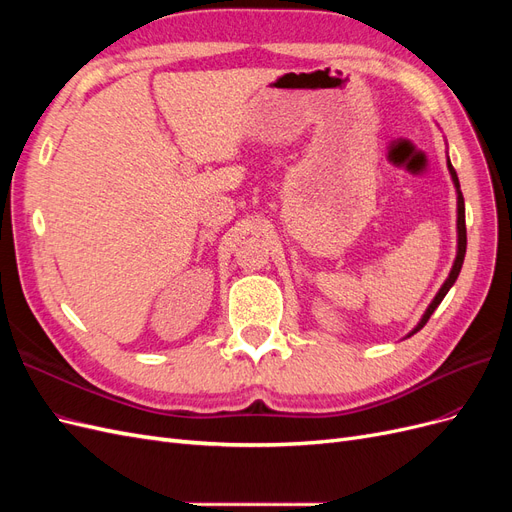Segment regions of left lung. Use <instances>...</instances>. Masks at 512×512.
Returning a JSON list of instances; mask_svg holds the SVG:
<instances>
[{
  "instance_id": "left-lung-1",
  "label": "left lung",
  "mask_w": 512,
  "mask_h": 512,
  "mask_svg": "<svg viewBox=\"0 0 512 512\" xmlns=\"http://www.w3.org/2000/svg\"><path fill=\"white\" fill-rule=\"evenodd\" d=\"M448 173H451L453 183H455V188H457V256H455V262H453V269H451V273H448V277H446V282L442 284V288L438 290L436 297H433V301L429 303L427 312L423 314L421 322L416 324L414 331H412L410 335H414L416 331H421V329L425 327V324H427L429 316H431L433 312H436V307L442 303V299L446 297V292L451 290V288H453V284L457 282L459 271H461V265H463V258H466V245H468V237H466V205H463V194H461V190H459V179H457V173H455V168H453L451 160H448ZM410 335H408V337H410Z\"/></svg>"
}]
</instances>
